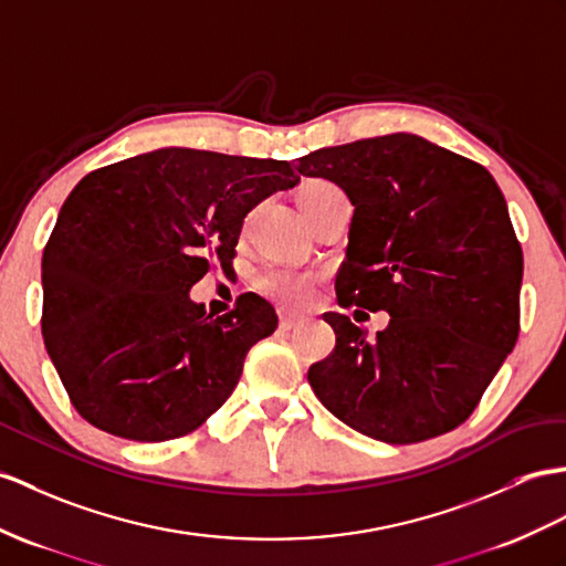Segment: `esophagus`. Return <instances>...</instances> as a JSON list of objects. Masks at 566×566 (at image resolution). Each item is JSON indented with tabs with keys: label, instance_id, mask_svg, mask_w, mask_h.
Listing matches in <instances>:
<instances>
[{
	"label": "esophagus",
	"instance_id": "obj_1",
	"mask_svg": "<svg viewBox=\"0 0 566 566\" xmlns=\"http://www.w3.org/2000/svg\"><path fill=\"white\" fill-rule=\"evenodd\" d=\"M302 322V316H295V314H287V312H281V316H279V326L283 328V331H293V328H297Z\"/></svg>",
	"mask_w": 566,
	"mask_h": 566
}]
</instances>
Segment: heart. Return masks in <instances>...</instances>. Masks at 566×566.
<instances>
[{"label":"heart","instance_id":"obj_1","mask_svg":"<svg viewBox=\"0 0 566 566\" xmlns=\"http://www.w3.org/2000/svg\"><path fill=\"white\" fill-rule=\"evenodd\" d=\"M336 189L338 187L334 182H328V179H322V177L307 179V182L302 185L300 191H297V201L302 206V213L310 211L314 203H319L324 197H328L331 191H336ZM314 283L316 281H314L312 273H300V271L281 269V266L266 269L256 281L261 291H264L269 297L279 300L281 305H287V307L305 305V302L314 293Z\"/></svg>","mask_w":566,"mask_h":566}]
</instances>
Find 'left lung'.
<instances>
[{
    "instance_id": "left-lung-1",
    "label": "left lung",
    "mask_w": 566,
    "mask_h": 566,
    "mask_svg": "<svg viewBox=\"0 0 566 566\" xmlns=\"http://www.w3.org/2000/svg\"><path fill=\"white\" fill-rule=\"evenodd\" d=\"M297 172L355 206L338 305L391 314L377 338L324 314L336 348L307 371L316 398L387 444L457 430L518 338L523 252L497 182L416 134L319 148Z\"/></svg>"
}]
</instances>
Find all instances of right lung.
<instances>
[{
  "instance_id": "right-lung-1",
  "label": "right lung",
  "mask_w": 566,
  "mask_h": 566,
  "mask_svg": "<svg viewBox=\"0 0 566 566\" xmlns=\"http://www.w3.org/2000/svg\"><path fill=\"white\" fill-rule=\"evenodd\" d=\"M300 182L287 160L160 148L93 170L43 252V338L78 416L134 442L195 432L279 316L244 293L209 314L189 287L235 256L242 220Z\"/></svg>"
}]
</instances>
